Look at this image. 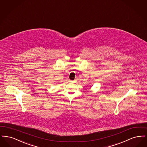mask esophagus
Wrapping results in <instances>:
<instances>
[{"label": "esophagus", "mask_w": 147, "mask_h": 147, "mask_svg": "<svg viewBox=\"0 0 147 147\" xmlns=\"http://www.w3.org/2000/svg\"><path fill=\"white\" fill-rule=\"evenodd\" d=\"M70 83H76V80H73V81H71V80H70Z\"/></svg>", "instance_id": "34e87169"}]
</instances>
